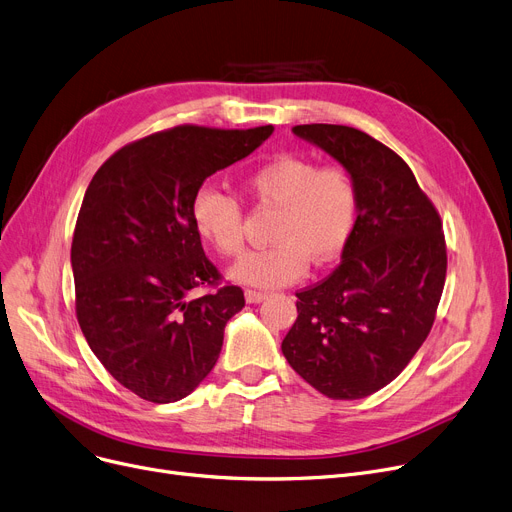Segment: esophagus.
<instances>
[{
	"label": "esophagus",
	"instance_id": "1",
	"mask_svg": "<svg viewBox=\"0 0 512 512\" xmlns=\"http://www.w3.org/2000/svg\"><path fill=\"white\" fill-rule=\"evenodd\" d=\"M244 299H247V303H261L268 299V293H261V291H247L244 293Z\"/></svg>",
	"mask_w": 512,
	"mask_h": 512
}]
</instances>
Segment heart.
I'll use <instances>...</instances> for the list:
<instances>
[{
	"instance_id": "heart-1",
	"label": "heart",
	"mask_w": 512,
	"mask_h": 512,
	"mask_svg": "<svg viewBox=\"0 0 512 512\" xmlns=\"http://www.w3.org/2000/svg\"><path fill=\"white\" fill-rule=\"evenodd\" d=\"M244 188L261 207L278 209L270 249L242 255L228 276L244 286L276 288L297 280L307 259H335L351 236L358 215V190L343 167H320L305 157H280L253 169ZM192 221L205 242L221 253L242 249V211L236 198L203 188L192 203Z\"/></svg>"
}]
</instances>
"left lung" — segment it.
<instances>
[{"mask_svg": "<svg viewBox=\"0 0 512 512\" xmlns=\"http://www.w3.org/2000/svg\"><path fill=\"white\" fill-rule=\"evenodd\" d=\"M293 133L351 175L358 217L339 268L297 293L282 353L322 395L362 399L408 366L433 326L448 268L441 219L402 157L368 133L326 123Z\"/></svg>", "mask_w": 512, "mask_h": 512, "instance_id": "1", "label": "left lung"}]
</instances>
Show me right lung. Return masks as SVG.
<instances>
[{
    "instance_id": "obj_1",
    "label": "right lung",
    "mask_w": 512,
    "mask_h": 512,
    "mask_svg": "<svg viewBox=\"0 0 512 512\" xmlns=\"http://www.w3.org/2000/svg\"><path fill=\"white\" fill-rule=\"evenodd\" d=\"M272 131L152 133L115 152L85 190L71 247L77 320L102 366L148 402H180L201 385L244 307L238 286L188 299L219 278L192 203L209 175L249 157Z\"/></svg>"
}]
</instances>
